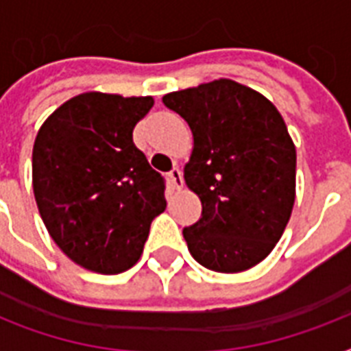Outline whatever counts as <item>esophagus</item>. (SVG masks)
Returning <instances> with one entry per match:
<instances>
[{"mask_svg": "<svg viewBox=\"0 0 351 351\" xmlns=\"http://www.w3.org/2000/svg\"><path fill=\"white\" fill-rule=\"evenodd\" d=\"M167 178H169L171 186L175 187V189H180V187L184 186V178H182V171L178 165H175V167L167 173Z\"/></svg>", "mask_w": 351, "mask_h": 351, "instance_id": "1", "label": "esophagus"}]
</instances>
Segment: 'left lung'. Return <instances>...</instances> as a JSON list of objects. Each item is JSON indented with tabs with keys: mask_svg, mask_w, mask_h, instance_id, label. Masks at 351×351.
Here are the masks:
<instances>
[{
	"mask_svg": "<svg viewBox=\"0 0 351 351\" xmlns=\"http://www.w3.org/2000/svg\"><path fill=\"white\" fill-rule=\"evenodd\" d=\"M162 101L189 123L195 140L184 178L202 217L182 231L193 258L219 273L250 269L271 253L295 202L297 153L280 112L233 80Z\"/></svg>",
	"mask_w": 351,
	"mask_h": 351,
	"instance_id": "left-lung-1",
	"label": "left lung"
}]
</instances>
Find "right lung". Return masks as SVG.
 Masks as SVG:
<instances>
[{
	"label": "right lung",
	"instance_id": "obj_1",
	"mask_svg": "<svg viewBox=\"0 0 351 351\" xmlns=\"http://www.w3.org/2000/svg\"><path fill=\"white\" fill-rule=\"evenodd\" d=\"M153 98L85 93L41 125L32 187L52 240L80 266L117 275L136 264L165 209V178L132 142Z\"/></svg>",
	"mask_w": 351,
	"mask_h": 351
}]
</instances>
